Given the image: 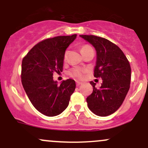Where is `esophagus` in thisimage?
<instances>
[{"instance_id":"34e87169","label":"esophagus","mask_w":148,"mask_h":148,"mask_svg":"<svg viewBox=\"0 0 148 148\" xmlns=\"http://www.w3.org/2000/svg\"><path fill=\"white\" fill-rule=\"evenodd\" d=\"M76 83H77V86H79L82 85V82H78V81H77V82H76Z\"/></svg>"}]
</instances>
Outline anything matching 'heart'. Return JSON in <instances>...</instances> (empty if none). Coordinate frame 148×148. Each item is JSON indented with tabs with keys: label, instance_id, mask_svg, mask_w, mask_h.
Masks as SVG:
<instances>
[{
	"label": "heart",
	"instance_id": "b5f03b06",
	"mask_svg": "<svg viewBox=\"0 0 148 148\" xmlns=\"http://www.w3.org/2000/svg\"><path fill=\"white\" fill-rule=\"evenodd\" d=\"M91 48V47H90L89 45H83L82 48V52L84 51V50L87 49V48ZM66 55H67V52H66L65 55H64L65 58ZM86 71V70L85 69H83V68H80V67H75V68H73V69L69 71V74H70V75L73 77L77 78V79H82V78L84 77V74H85Z\"/></svg>",
	"mask_w": 148,
	"mask_h": 148
}]
</instances>
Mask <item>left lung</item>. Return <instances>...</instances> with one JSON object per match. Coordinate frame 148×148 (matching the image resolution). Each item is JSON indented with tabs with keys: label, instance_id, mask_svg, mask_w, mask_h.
Segmentation results:
<instances>
[{
	"label": "left lung",
	"instance_id": "8db88e82",
	"mask_svg": "<svg viewBox=\"0 0 148 148\" xmlns=\"http://www.w3.org/2000/svg\"><path fill=\"white\" fill-rule=\"evenodd\" d=\"M96 50L94 77H101L100 88L90 82L92 92L86 98L90 111L100 116H106L122 105L130 88L131 66L119 47L106 38L92 35H80Z\"/></svg>",
	"mask_w": 148,
	"mask_h": 148
}]
</instances>
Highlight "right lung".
<instances>
[{"label": "right lung", "mask_w": 148, "mask_h": 148, "mask_svg": "<svg viewBox=\"0 0 148 148\" xmlns=\"http://www.w3.org/2000/svg\"><path fill=\"white\" fill-rule=\"evenodd\" d=\"M77 34L57 36L36 44L23 58L22 84L34 107L48 116L59 115L67 108L75 90L73 79L60 85L53 80V73L62 71L65 50Z\"/></svg>", "instance_id": "add662e5"}]
</instances>
